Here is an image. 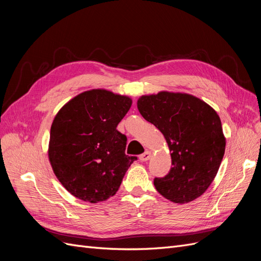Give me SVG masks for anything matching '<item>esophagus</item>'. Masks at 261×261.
I'll list each match as a JSON object with an SVG mask.
<instances>
[{
	"label": "esophagus",
	"instance_id": "1",
	"mask_svg": "<svg viewBox=\"0 0 261 261\" xmlns=\"http://www.w3.org/2000/svg\"><path fill=\"white\" fill-rule=\"evenodd\" d=\"M150 158H151V152L150 151H146L145 153H143V154H140V156H139V159H140V161H143V162H145V161H148Z\"/></svg>",
	"mask_w": 261,
	"mask_h": 261
}]
</instances>
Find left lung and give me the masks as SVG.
Listing matches in <instances>:
<instances>
[{"instance_id":"1","label":"left lung","mask_w":261,"mask_h":261,"mask_svg":"<svg viewBox=\"0 0 261 261\" xmlns=\"http://www.w3.org/2000/svg\"><path fill=\"white\" fill-rule=\"evenodd\" d=\"M139 113L167 140L172 168L155 177V189L174 203L195 200L207 191L225 151L221 120L208 103L185 92L160 91L137 100Z\"/></svg>"}]
</instances>
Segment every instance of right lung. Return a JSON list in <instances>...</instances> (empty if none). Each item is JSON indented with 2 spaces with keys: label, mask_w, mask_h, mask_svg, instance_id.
I'll return each mask as SVG.
<instances>
[{
  "label": "right lung",
  "mask_w": 261,
  "mask_h": 261,
  "mask_svg": "<svg viewBox=\"0 0 261 261\" xmlns=\"http://www.w3.org/2000/svg\"><path fill=\"white\" fill-rule=\"evenodd\" d=\"M132 99L107 89L84 91L55 115L48 148L60 183L76 198L97 203L116 194L136 156L125 154V135L116 129Z\"/></svg>",
  "instance_id": "obj_1"
}]
</instances>
